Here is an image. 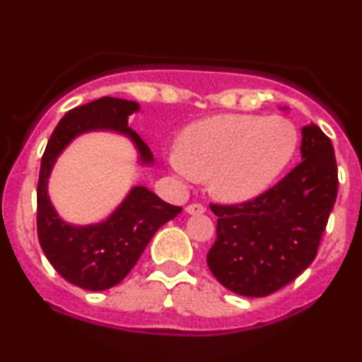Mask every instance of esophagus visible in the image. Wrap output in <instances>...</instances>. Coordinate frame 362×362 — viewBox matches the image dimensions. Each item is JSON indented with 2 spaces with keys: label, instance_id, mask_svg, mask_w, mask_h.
<instances>
[{
  "label": "esophagus",
  "instance_id": "obj_1",
  "mask_svg": "<svg viewBox=\"0 0 362 362\" xmlns=\"http://www.w3.org/2000/svg\"><path fill=\"white\" fill-rule=\"evenodd\" d=\"M185 211L189 214H202V213H206V207L202 204H199V202H194V204L187 206Z\"/></svg>",
  "mask_w": 362,
  "mask_h": 362
}]
</instances>
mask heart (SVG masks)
<instances>
[{
	"label": "heart",
	"instance_id": "1",
	"mask_svg": "<svg viewBox=\"0 0 362 362\" xmlns=\"http://www.w3.org/2000/svg\"><path fill=\"white\" fill-rule=\"evenodd\" d=\"M296 146V129L282 117L216 115L182 132L168 163L185 180L207 178L221 201L242 202L276 180Z\"/></svg>",
	"mask_w": 362,
	"mask_h": 362
}]
</instances>
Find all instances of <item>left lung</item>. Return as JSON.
Returning <instances> with one entry per match:
<instances>
[{
	"label": "left lung",
	"mask_w": 362,
	"mask_h": 362,
	"mask_svg": "<svg viewBox=\"0 0 362 362\" xmlns=\"http://www.w3.org/2000/svg\"><path fill=\"white\" fill-rule=\"evenodd\" d=\"M301 134L303 160L276 185L240 204H211L218 223L207 265L236 294L269 296L317 257L337 199V161L318 126L308 124Z\"/></svg>",
	"instance_id": "8db88e82"
}]
</instances>
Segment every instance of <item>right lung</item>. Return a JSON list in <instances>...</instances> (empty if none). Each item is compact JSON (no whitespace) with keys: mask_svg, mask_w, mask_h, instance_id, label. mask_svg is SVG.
<instances>
[{"mask_svg":"<svg viewBox=\"0 0 362 362\" xmlns=\"http://www.w3.org/2000/svg\"><path fill=\"white\" fill-rule=\"evenodd\" d=\"M139 105L132 100L102 97L66 112L49 138L40 161L37 185V236L61 277L78 288L103 291L119 284L131 272L153 235L180 213L182 207L161 201L146 187H134L126 201L107 221L73 226L56 214L47 195V178L59 153L78 134L95 129L124 132L134 141L141 161L151 163L153 155L127 119Z\"/></svg>","mask_w":362,"mask_h":362,"instance_id":"obj_1","label":"right lung"}]
</instances>
